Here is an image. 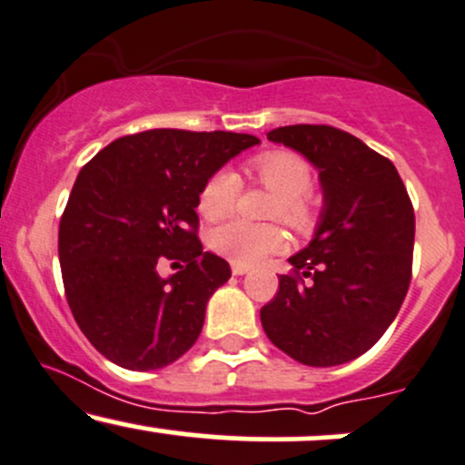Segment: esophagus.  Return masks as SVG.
<instances>
[{"instance_id":"obj_1","label":"esophagus","mask_w":465,"mask_h":465,"mask_svg":"<svg viewBox=\"0 0 465 465\" xmlns=\"http://www.w3.org/2000/svg\"><path fill=\"white\" fill-rule=\"evenodd\" d=\"M232 272H233V275H247L249 266H247V264H238V262H233V264H232Z\"/></svg>"}]
</instances>
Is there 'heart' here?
Masks as SVG:
<instances>
[{
    "label": "heart",
    "mask_w": 465,
    "mask_h": 465,
    "mask_svg": "<svg viewBox=\"0 0 465 465\" xmlns=\"http://www.w3.org/2000/svg\"><path fill=\"white\" fill-rule=\"evenodd\" d=\"M249 171L262 186L275 193V214L288 225L307 229L314 223L307 193L312 188L310 164L292 151H264L249 162ZM240 193V179L232 171H216L205 179L199 193V212L205 218H221L233 210ZM210 244L216 253L229 257L238 264H257L266 255L277 253L286 244L282 229L275 225H257V223L232 218L214 227Z\"/></svg>",
    "instance_id": "b5f03b06"
}]
</instances>
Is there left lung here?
<instances>
[{
  "label": "left lung",
  "instance_id": "1",
  "mask_svg": "<svg viewBox=\"0 0 465 465\" xmlns=\"http://www.w3.org/2000/svg\"><path fill=\"white\" fill-rule=\"evenodd\" d=\"M318 171L322 210L292 275L262 307L272 344L305 366H340L377 344L411 282L416 218L396 166L360 138L329 125L266 134Z\"/></svg>",
  "mask_w": 465,
  "mask_h": 465
}]
</instances>
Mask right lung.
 <instances>
[{
  "mask_svg": "<svg viewBox=\"0 0 465 465\" xmlns=\"http://www.w3.org/2000/svg\"><path fill=\"white\" fill-rule=\"evenodd\" d=\"M260 144L251 134L149 130L99 151L73 183L58 255L73 318L127 371H158L197 342L210 296L232 277L197 238L205 179ZM160 256L184 266L164 280Z\"/></svg>",
  "mask_w": 465,
  "mask_h": 465,
  "instance_id": "obj_1",
  "label": "right lung"
}]
</instances>
